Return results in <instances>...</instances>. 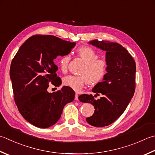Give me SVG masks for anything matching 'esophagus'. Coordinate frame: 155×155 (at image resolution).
<instances>
[{"mask_svg": "<svg viewBox=\"0 0 155 155\" xmlns=\"http://www.w3.org/2000/svg\"><path fill=\"white\" fill-rule=\"evenodd\" d=\"M74 99H75V100H78V93H76Z\"/></svg>", "mask_w": 155, "mask_h": 155, "instance_id": "34e87169", "label": "esophagus"}]
</instances>
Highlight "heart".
I'll use <instances>...</instances> for the list:
<instances>
[{"label": "heart", "instance_id": "1", "mask_svg": "<svg viewBox=\"0 0 155 155\" xmlns=\"http://www.w3.org/2000/svg\"><path fill=\"white\" fill-rule=\"evenodd\" d=\"M77 53L84 63L80 72L83 75L66 76L62 82L64 85L79 91L85 84H95L104 79L107 72V63L104 59H99L98 53L90 47H81L77 50ZM70 60L69 54L59 58L58 64L62 72L66 71Z\"/></svg>", "mask_w": 155, "mask_h": 155}]
</instances>
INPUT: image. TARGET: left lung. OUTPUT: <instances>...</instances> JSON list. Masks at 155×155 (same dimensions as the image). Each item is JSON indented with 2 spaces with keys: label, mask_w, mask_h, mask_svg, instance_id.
<instances>
[{
  "label": "left lung",
  "mask_w": 155,
  "mask_h": 155,
  "mask_svg": "<svg viewBox=\"0 0 155 155\" xmlns=\"http://www.w3.org/2000/svg\"><path fill=\"white\" fill-rule=\"evenodd\" d=\"M89 44L106 51L107 72L102 82L92 89V95L83 94L78 97L80 101L91 104L95 108L93 116L86 120L90 125L104 127L115 122L128 105L135 91L136 63L126 48L114 42L94 39Z\"/></svg>",
  "instance_id": "1"
}]
</instances>
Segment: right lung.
Here are the masks:
<instances>
[{
    "instance_id": "1",
    "label": "right lung",
    "mask_w": 155,
    "mask_h": 155,
    "mask_svg": "<svg viewBox=\"0 0 155 155\" xmlns=\"http://www.w3.org/2000/svg\"><path fill=\"white\" fill-rule=\"evenodd\" d=\"M75 45L53 35H35L24 42L12 60L10 78L15 104L25 120L38 128L54 125L64 105L74 99L71 87L64 86L54 93L47 89L50 82L62 84L54 60L68 54Z\"/></svg>"
}]
</instances>
